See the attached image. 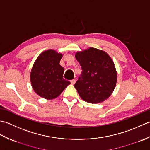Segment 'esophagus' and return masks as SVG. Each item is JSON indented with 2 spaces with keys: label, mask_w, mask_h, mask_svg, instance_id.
<instances>
[{
  "label": "esophagus",
  "mask_w": 150,
  "mask_h": 150,
  "mask_svg": "<svg viewBox=\"0 0 150 150\" xmlns=\"http://www.w3.org/2000/svg\"><path fill=\"white\" fill-rule=\"evenodd\" d=\"M71 83L72 85H74L76 83V79H72V80H71Z\"/></svg>",
  "instance_id": "1"
}]
</instances>
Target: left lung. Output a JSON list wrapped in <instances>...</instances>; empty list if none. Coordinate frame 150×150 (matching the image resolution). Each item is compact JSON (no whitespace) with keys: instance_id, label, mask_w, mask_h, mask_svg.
I'll use <instances>...</instances> for the list:
<instances>
[{"instance_id":"left-lung-1","label":"left lung","mask_w":150,"mask_h":150,"mask_svg":"<svg viewBox=\"0 0 150 150\" xmlns=\"http://www.w3.org/2000/svg\"><path fill=\"white\" fill-rule=\"evenodd\" d=\"M75 57L82 72L74 85L79 95L91 103L102 102L111 96L117 81L114 63L104 51L91 47Z\"/></svg>"}]
</instances>
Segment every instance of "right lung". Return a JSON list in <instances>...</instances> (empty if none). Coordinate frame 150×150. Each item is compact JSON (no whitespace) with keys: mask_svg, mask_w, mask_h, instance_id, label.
Listing matches in <instances>:
<instances>
[{"mask_svg":"<svg viewBox=\"0 0 150 150\" xmlns=\"http://www.w3.org/2000/svg\"><path fill=\"white\" fill-rule=\"evenodd\" d=\"M54 50L42 52L33 64L30 81L35 92L42 98L52 100L59 96L71 83L63 78L64 68L59 65L62 57Z\"/></svg>","mask_w":150,"mask_h":150,"instance_id":"obj_1","label":"right lung"}]
</instances>
